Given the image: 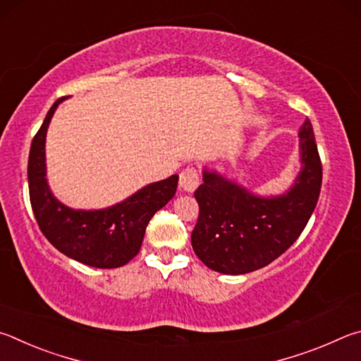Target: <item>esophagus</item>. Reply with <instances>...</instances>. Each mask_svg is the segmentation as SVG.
<instances>
[{
  "instance_id": "1",
  "label": "esophagus",
  "mask_w": 361,
  "mask_h": 361,
  "mask_svg": "<svg viewBox=\"0 0 361 361\" xmlns=\"http://www.w3.org/2000/svg\"><path fill=\"white\" fill-rule=\"evenodd\" d=\"M179 184H180V187L184 188V190L188 192V193H192V192L197 190L198 185H200V174H198V169L193 168V166H187V168L180 173Z\"/></svg>"
}]
</instances>
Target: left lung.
<instances>
[{"mask_svg": "<svg viewBox=\"0 0 361 361\" xmlns=\"http://www.w3.org/2000/svg\"><path fill=\"white\" fill-rule=\"evenodd\" d=\"M301 173L277 198L254 197L235 182L204 171L195 192L200 206L192 231L195 254L207 268L245 274L281 257L306 228L319 201L322 161L309 118L300 130Z\"/></svg>", "mask_w": 361, "mask_h": 361, "instance_id": "left-lung-1", "label": "left lung"}]
</instances>
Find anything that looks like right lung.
<instances>
[{
	"mask_svg": "<svg viewBox=\"0 0 361 361\" xmlns=\"http://www.w3.org/2000/svg\"><path fill=\"white\" fill-rule=\"evenodd\" d=\"M50 107L33 137L28 157L31 209L47 241L61 254L93 268H118L141 249L145 228L158 209L174 197L179 176L144 187L128 200L101 211H74L54 198L46 180V133L61 101Z\"/></svg>",
	"mask_w": 361,
	"mask_h": 361,
	"instance_id": "1",
	"label": "right lung"
}]
</instances>
